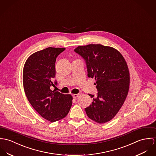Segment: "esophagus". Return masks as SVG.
<instances>
[{
    "instance_id": "esophagus-1",
    "label": "esophagus",
    "mask_w": 156,
    "mask_h": 156,
    "mask_svg": "<svg viewBox=\"0 0 156 156\" xmlns=\"http://www.w3.org/2000/svg\"><path fill=\"white\" fill-rule=\"evenodd\" d=\"M80 96V94H72V96L73 98H76Z\"/></svg>"
}]
</instances>
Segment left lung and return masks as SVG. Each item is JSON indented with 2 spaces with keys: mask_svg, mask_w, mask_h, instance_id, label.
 <instances>
[{
  "mask_svg": "<svg viewBox=\"0 0 156 156\" xmlns=\"http://www.w3.org/2000/svg\"><path fill=\"white\" fill-rule=\"evenodd\" d=\"M74 51L86 63L87 75L94 78L96 96L88 94L92 103L86 108L87 116L100 124L111 120L127 96L130 74L127 65L116 49L101 44L78 46Z\"/></svg>",
  "mask_w": 156,
  "mask_h": 156,
  "instance_id": "1",
  "label": "left lung"
}]
</instances>
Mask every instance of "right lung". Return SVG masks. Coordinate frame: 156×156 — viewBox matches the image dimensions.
<instances>
[{
  "instance_id": "right-lung-1",
  "label": "right lung",
  "mask_w": 156,
  "mask_h": 156,
  "mask_svg": "<svg viewBox=\"0 0 156 156\" xmlns=\"http://www.w3.org/2000/svg\"><path fill=\"white\" fill-rule=\"evenodd\" d=\"M65 48L48 47L32 54L26 60L23 75V87L30 104L44 119L60 120L68 114L72 104L70 94L51 90L55 76L57 57Z\"/></svg>"
}]
</instances>
